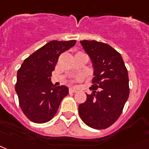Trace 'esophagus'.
<instances>
[{"label":"esophagus","mask_w":149,"mask_h":149,"mask_svg":"<svg viewBox=\"0 0 149 149\" xmlns=\"http://www.w3.org/2000/svg\"><path fill=\"white\" fill-rule=\"evenodd\" d=\"M69 93H76V89H74V88H70L69 89Z\"/></svg>","instance_id":"1"}]
</instances>
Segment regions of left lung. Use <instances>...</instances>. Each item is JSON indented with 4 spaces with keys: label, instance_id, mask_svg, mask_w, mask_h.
Here are the masks:
<instances>
[{
    "label": "left lung",
    "instance_id": "1",
    "mask_svg": "<svg viewBox=\"0 0 149 149\" xmlns=\"http://www.w3.org/2000/svg\"><path fill=\"white\" fill-rule=\"evenodd\" d=\"M93 66L91 94L79 106L82 120L91 128L107 129L117 120L130 94L127 69L120 54L95 40L80 41Z\"/></svg>",
    "mask_w": 149,
    "mask_h": 149
}]
</instances>
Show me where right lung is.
<instances>
[{
	"label": "right lung",
	"instance_id": "add662e5",
	"mask_svg": "<svg viewBox=\"0 0 149 149\" xmlns=\"http://www.w3.org/2000/svg\"><path fill=\"white\" fill-rule=\"evenodd\" d=\"M75 43V40L51 41L26 58L19 69L15 91L22 111L31 121L51 120L69 93L65 85L53 86L51 76L60 55Z\"/></svg>",
	"mask_w": 149,
	"mask_h": 149
}]
</instances>
